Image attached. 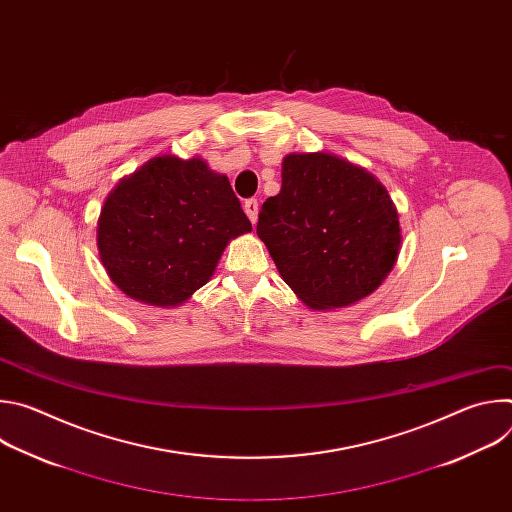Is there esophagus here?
Here are the masks:
<instances>
[{"label": "esophagus", "mask_w": 512, "mask_h": 512, "mask_svg": "<svg viewBox=\"0 0 512 512\" xmlns=\"http://www.w3.org/2000/svg\"><path fill=\"white\" fill-rule=\"evenodd\" d=\"M243 208H245V212L249 216V221L255 225L257 223V214H259V202L255 198H249V200H245Z\"/></svg>", "instance_id": "obj_1"}]
</instances>
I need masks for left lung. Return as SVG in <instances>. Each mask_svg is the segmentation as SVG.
Wrapping results in <instances>:
<instances>
[{
	"label": "left lung",
	"mask_w": 512,
	"mask_h": 512,
	"mask_svg": "<svg viewBox=\"0 0 512 512\" xmlns=\"http://www.w3.org/2000/svg\"><path fill=\"white\" fill-rule=\"evenodd\" d=\"M257 235L283 281L312 310L350 306L393 269L401 229L383 184L330 154H289Z\"/></svg>",
	"instance_id": "1"
}]
</instances>
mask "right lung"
I'll return each instance as SVG.
<instances>
[{"instance_id":"right-lung-1","label":"right lung","mask_w":512,"mask_h":512,"mask_svg":"<svg viewBox=\"0 0 512 512\" xmlns=\"http://www.w3.org/2000/svg\"><path fill=\"white\" fill-rule=\"evenodd\" d=\"M249 231L227 176L198 158L162 156L109 194L97 245L123 294L164 308L188 300L210 279L227 243Z\"/></svg>"}]
</instances>
